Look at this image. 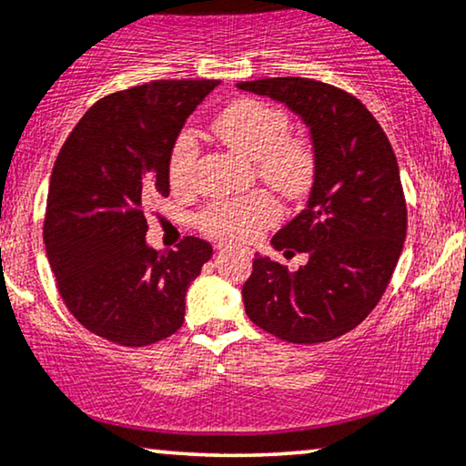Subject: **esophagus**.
Returning a JSON list of instances; mask_svg holds the SVG:
<instances>
[{"label":"esophagus","mask_w":466,"mask_h":466,"mask_svg":"<svg viewBox=\"0 0 466 466\" xmlns=\"http://www.w3.org/2000/svg\"><path fill=\"white\" fill-rule=\"evenodd\" d=\"M217 249H219V251H221V249H223V245H219V247H217Z\"/></svg>","instance_id":"1"}]
</instances>
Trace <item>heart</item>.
Returning <instances> with one entry per match:
<instances>
[{
	"mask_svg": "<svg viewBox=\"0 0 466 466\" xmlns=\"http://www.w3.org/2000/svg\"><path fill=\"white\" fill-rule=\"evenodd\" d=\"M213 131L229 148L256 161V172L288 199L303 198L316 178V150L303 135L290 133V117L281 107L240 98L215 117ZM199 157L196 135L182 131L169 150L167 172L174 187H187ZM279 206L267 191L215 199L198 213V226L215 238L243 243L273 226Z\"/></svg>",
	"mask_w": 466,
	"mask_h": 466,
	"instance_id": "obj_1",
	"label": "heart"
}]
</instances>
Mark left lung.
<instances>
[{"instance_id": "8db88e82", "label": "left lung", "mask_w": 466, "mask_h": 466, "mask_svg": "<svg viewBox=\"0 0 466 466\" xmlns=\"http://www.w3.org/2000/svg\"><path fill=\"white\" fill-rule=\"evenodd\" d=\"M238 87L301 116L318 161L308 206L270 240L309 260L290 273L256 256L243 286L245 311L253 325L292 344L335 339L379 305L402 253L406 199L396 155L368 107L339 87L305 76Z\"/></svg>"}]
</instances>
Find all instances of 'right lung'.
Listing matches in <instances>:
<instances>
[{"instance_id": "right-lung-1", "label": "right lung", "mask_w": 466, "mask_h": 466, "mask_svg": "<svg viewBox=\"0 0 466 466\" xmlns=\"http://www.w3.org/2000/svg\"><path fill=\"white\" fill-rule=\"evenodd\" d=\"M219 81H150L101 98L64 141L46 196L45 247L57 292L87 331L148 346L185 322L187 288L213 247L146 245V210L169 196V150Z\"/></svg>"}]
</instances>
